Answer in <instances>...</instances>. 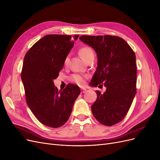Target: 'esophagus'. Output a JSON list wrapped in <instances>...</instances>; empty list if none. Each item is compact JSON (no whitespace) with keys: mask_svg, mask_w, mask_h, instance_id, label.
I'll return each mask as SVG.
<instances>
[{"mask_svg":"<svg viewBox=\"0 0 160 160\" xmlns=\"http://www.w3.org/2000/svg\"><path fill=\"white\" fill-rule=\"evenodd\" d=\"M86 89H85V88H81V93H85V92L86 91Z\"/></svg>","mask_w":160,"mask_h":160,"instance_id":"1","label":"esophagus"}]
</instances>
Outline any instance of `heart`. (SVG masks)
<instances>
[{
    "label": "heart",
    "mask_w": 160,
    "mask_h": 160,
    "mask_svg": "<svg viewBox=\"0 0 160 160\" xmlns=\"http://www.w3.org/2000/svg\"><path fill=\"white\" fill-rule=\"evenodd\" d=\"M79 52L80 56L82 57V59H83L85 61H88L92 57H94V52L93 49H92L90 47H88V46H85L81 48L79 51ZM69 61V56L68 55L67 56L65 59V61H64L65 65H67L68 64ZM86 79H87V76L79 75V74L72 75L71 77V80L72 82H74V83L80 86H82L85 84Z\"/></svg>",
    "instance_id": "b5f03b06"
}]
</instances>
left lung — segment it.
<instances>
[{
    "instance_id": "1",
    "label": "left lung",
    "mask_w": 160,
    "mask_h": 160,
    "mask_svg": "<svg viewBox=\"0 0 160 160\" xmlns=\"http://www.w3.org/2000/svg\"><path fill=\"white\" fill-rule=\"evenodd\" d=\"M79 39L93 48L98 56L91 84L106 88L103 93L96 91L98 98L91 106L92 113L100 123L112 126L125 118L136 94L135 52L117 36L83 35Z\"/></svg>"
}]
</instances>
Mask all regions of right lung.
<instances>
[{
    "label": "right lung",
    "mask_w": 160,
    "mask_h": 160,
    "mask_svg": "<svg viewBox=\"0 0 160 160\" xmlns=\"http://www.w3.org/2000/svg\"><path fill=\"white\" fill-rule=\"evenodd\" d=\"M79 36L46 35L32 46L24 58L21 79L27 105L35 118L48 127L59 128L67 122L81 93L73 84L59 91L53 82Z\"/></svg>",
    "instance_id": "1"
}]
</instances>
